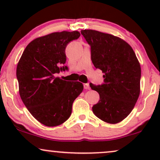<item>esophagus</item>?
Returning <instances> with one entry per match:
<instances>
[{"label":"esophagus","instance_id":"esophagus-1","mask_svg":"<svg viewBox=\"0 0 160 160\" xmlns=\"http://www.w3.org/2000/svg\"><path fill=\"white\" fill-rule=\"evenodd\" d=\"M84 87L85 89H90V87H89V84H84Z\"/></svg>","mask_w":160,"mask_h":160}]
</instances>
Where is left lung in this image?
Masks as SVG:
<instances>
[{"label":"left lung","mask_w":160,"mask_h":160,"mask_svg":"<svg viewBox=\"0 0 160 160\" xmlns=\"http://www.w3.org/2000/svg\"><path fill=\"white\" fill-rule=\"evenodd\" d=\"M81 33L90 45L94 66L104 73L103 84H89L100 95L93 113L107 123H119L132 111L141 92L139 61L132 48L119 37L95 30Z\"/></svg>","instance_id":"obj_1"}]
</instances>
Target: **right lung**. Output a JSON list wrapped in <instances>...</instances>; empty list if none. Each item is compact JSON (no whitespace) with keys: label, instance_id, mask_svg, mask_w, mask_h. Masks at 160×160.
<instances>
[{"label":"right lung","instance_id":"right-lung-1","mask_svg":"<svg viewBox=\"0 0 160 160\" xmlns=\"http://www.w3.org/2000/svg\"><path fill=\"white\" fill-rule=\"evenodd\" d=\"M79 36L78 31H62L36 38L26 47L17 64L21 99L32 117L45 126L64 123L84 89L82 83L56 76L68 69L63 66L68 43Z\"/></svg>","mask_w":160,"mask_h":160}]
</instances>
